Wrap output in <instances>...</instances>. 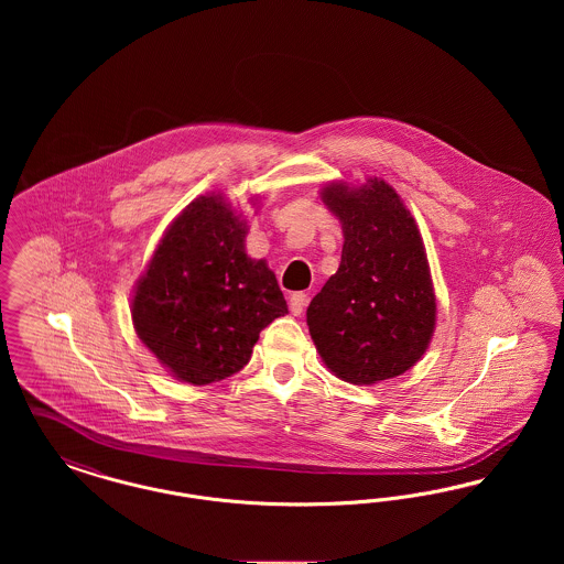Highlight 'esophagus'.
Listing matches in <instances>:
<instances>
[{
  "label": "esophagus",
  "instance_id": "obj_1",
  "mask_svg": "<svg viewBox=\"0 0 564 564\" xmlns=\"http://www.w3.org/2000/svg\"><path fill=\"white\" fill-rule=\"evenodd\" d=\"M306 302H308V297H306V294H302V292H297V294H292V297H290V311L294 313L295 317L304 313V308H306Z\"/></svg>",
  "mask_w": 564,
  "mask_h": 564
}]
</instances>
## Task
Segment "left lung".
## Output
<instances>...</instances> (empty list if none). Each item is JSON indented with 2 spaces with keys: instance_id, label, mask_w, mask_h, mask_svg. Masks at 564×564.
<instances>
[{
  "instance_id": "obj_1",
  "label": "left lung",
  "mask_w": 564,
  "mask_h": 564,
  "mask_svg": "<svg viewBox=\"0 0 564 564\" xmlns=\"http://www.w3.org/2000/svg\"><path fill=\"white\" fill-rule=\"evenodd\" d=\"M323 203L340 219L336 274L306 308L323 364L347 382L375 384L410 370L430 347L435 294L414 217L382 180L329 184Z\"/></svg>"
}]
</instances>
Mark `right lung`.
I'll return each instance as SVG.
<instances>
[{"mask_svg": "<svg viewBox=\"0 0 564 564\" xmlns=\"http://www.w3.org/2000/svg\"><path fill=\"white\" fill-rule=\"evenodd\" d=\"M247 221L219 194L192 200L134 288L133 325L169 372L209 384L237 375L260 332L288 313L274 272L245 253Z\"/></svg>", "mask_w": 564, "mask_h": 564, "instance_id": "1", "label": "right lung"}]
</instances>
